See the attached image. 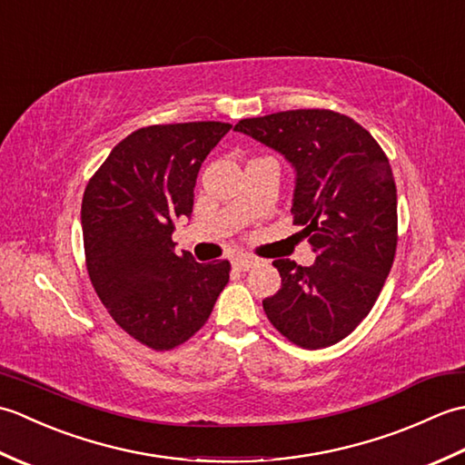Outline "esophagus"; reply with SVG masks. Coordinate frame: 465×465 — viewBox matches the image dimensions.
<instances>
[{"label": "esophagus", "mask_w": 465, "mask_h": 465, "mask_svg": "<svg viewBox=\"0 0 465 465\" xmlns=\"http://www.w3.org/2000/svg\"><path fill=\"white\" fill-rule=\"evenodd\" d=\"M232 265H233V270H238V272H250L253 268V260H250V258H235L232 262Z\"/></svg>", "instance_id": "1"}]
</instances>
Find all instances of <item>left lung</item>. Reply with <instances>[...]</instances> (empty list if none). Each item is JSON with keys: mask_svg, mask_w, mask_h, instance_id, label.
<instances>
[{"mask_svg": "<svg viewBox=\"0 0 465 465\" xmlns=\"http://www.w3.org/2000/svg\"><path fill=\"white\" fill-rule=\"evenodd\" d=\"M252 135L295 167L293 223L303 225L315 262L275 260L282 290L263 312L303 350L341 341L373 308L398 248V192L388 155L368 130L331 110L250 117Z\"/></svg>", "mask_w": 465, "mask_h": 465, "instance_id": "1", "label": "left lung"}]
</instances>
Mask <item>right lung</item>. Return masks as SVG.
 I'll return each instance as SVG.
<instances>
[{
	"instance_id": "obj_1",
	"label": "right lung",
	"mask_w": 465,
	"mask_h": 465,
	"mask_svg": "<svg viewBox=\"0 0 465 465\" xmlns=\"http://www.w3.org/2000/svg\"><path fill=\"white\" fill-rule=\"evenodd\" d=\"M230 130L223 122L142 127L85 185L82 230L94 290L114 322L155 351L200 331L230 282V262L197 263L172 242L180 217L192 215L205 155Z\"/></svg>"
}]
</instances>
